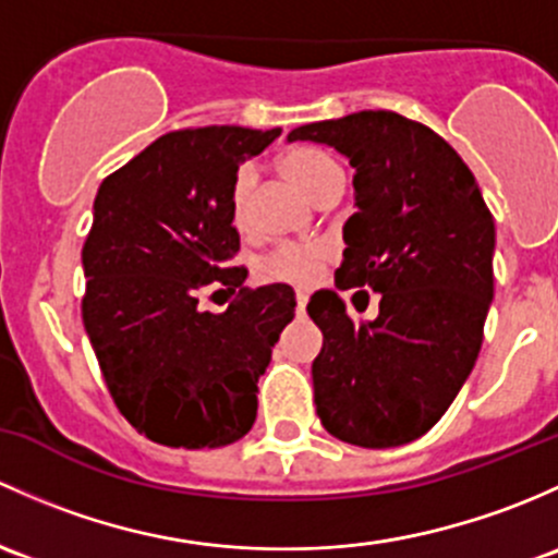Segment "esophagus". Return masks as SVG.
Masks as SVG:
<instances>
[{"label": "esophagus", "instance_id": "obj_1", "mask_svg": "<svg viewBox=\"0 0 558 558\" xmlns=\"http://www.w3.org/2000/svg\"><path fill=\"white\" fill-rule=\"evenodd\" d=\"M295 301H298V314L306 312V303H308L306 292H295Z\"/></svg>", "mask_w": 558, "mask_h": 558}]
</instances>
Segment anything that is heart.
<instances>
[{
  "label": "heart",
  "instance_id": "obj_1",
  "mask_svg": "<svg viewBox=\"0 0 558 558\" xmlns=\"http://www.w3.org/2000/svg\"><path fill=\"white\" fill-rule=\"evenodd\" d=\"M281 174L290 182H295L303 193L317 198V193L327 182L343 180L341 163L332 158L330 153L319 150V147H292L279 158ZM255 185V174L252 169H239L231 185V222L239 231L250 228V195ZM327 257V246L317 241H284V244L274 246L268 255L260 257L257 263V274L268 281H284V284L308 287L317 279L319 266Z\"/></svg>",
  "mask_w": 558,
  "mask_h": 558
}]
</instances>
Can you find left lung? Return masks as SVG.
<instances>
[{"mask_svg":"<svg viewBox=\"0 0 558 558\" xmlns=\"http://www.w3.org/2000/svg\"><path fill=\"white\" fill-rule=\"evenodd\" d=\"M287 140L330 145L354 166L357 211L343 226L336 287L381 295L371 322L349 317L332 290L308 301L322 330L312 365L322 427L363 449L411 444L478 360L494 298L489 206L449 142L389 109L301 125Z\"/></svg>","mask_w":558,"mask_h":558,"instance_id":"8db88e82","label":"left lung"}]
</instances>
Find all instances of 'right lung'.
Here are the masks:
<instances>
[{"mask_svg": "<svg viewBox=\"0 0 558 558\" xmlns=\"http://www.w3.org/2000/svg\"><path fill=\"white\" fill-rule=\"evenodd\" d=\"M281 129L171 131L101 182L83 246V322L114 405L155 444L220 449L257 416V378L295 317L287 284L244 287L231 185ZM240 290L222 315L206 291Z\"/></svg>", "mask_w": 558, "mask_h": 558, "instance_id": "right-lung-1", "label": "right lung"}]
</instances>
